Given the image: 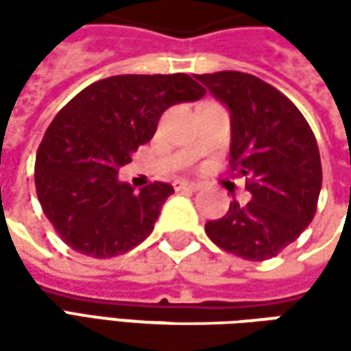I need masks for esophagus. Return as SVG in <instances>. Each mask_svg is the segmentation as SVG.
<instances>
[{
    "label": "esophagus",
    "instance_id": "obj_1",
    "mask_svg": "<svg viewBox=\"0 0 351 351\" xmlns=\"http://www.w3.org/2000/svg\"><path fill=\"white\" fill-rule=\"evenodd\" d=\"M173 187H176V191H197V189H201L199 183L187 182V180H178L173 183Z\"/></svg>",
    "mask_w": 351,
    "mask_h": 351
}]
</instances>
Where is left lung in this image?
Here are the masks:
<instances>
[{
    "label": "left lung",
    "instance_id": "obj_1",
    "mask_svg": "<svg viewBox=\"0 0 351 351\" xmlns=\"http://www.w3.org/2000/svg\"><path fill=\"white\" fill-rule=\"evenodd\" d=\"M197 80L230 111V169L246 176L252 201H230L205 232L234 256L263 262L295 242L317 213L322 187L318 144L306 119L263 80L215 72Z\"/></svg>",
    "mask_w": 351,
    "mask_h": 351
}]
</instances>
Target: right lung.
I'll return each instance as SVG.
<instances>
[{
  "label": "right lung",
  "mask_w": 351,
  "mask_h": 351,
  "mask_svg": "<svg viewBox=\"0 0 351 351\" xmlns=\"http://www.w3.org/2000/svg\"><path fill=\"white\" fill-rule=\"evenodd\" d=\"M207 91L187 74H125L82 89L54 117L38 146L34 185L62 240L89 258H113L154 230L173 187L141 191L117 180L136 148L150 142L162 113Z\"/></svg>",
  "instance_id": "right-lung-1"
}]
</instances>
